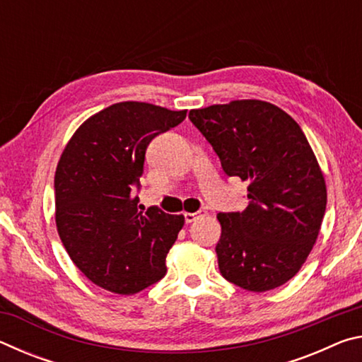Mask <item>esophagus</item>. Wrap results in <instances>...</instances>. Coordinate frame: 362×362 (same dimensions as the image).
I'll return each instance as SVG.
<instances>
[{
  "label": "esophagus",
  "mask_w": 362,
  "mask_h": 362,
  "mask_svg": "<svg viewBox=\"0 0 362 362\" xmlns=\"http://www.w3.org/2000/svg\"><path fill=\"white\" fill-rule=\"evenodd\" d=\"M206 211H198V212H187L185 214V222L187 223H192V222H194L196 218H199V217H204L206 216Z\"/></svg>",
  "instance_id": "34e87169"
}]
</instances>
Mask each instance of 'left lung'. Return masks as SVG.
<instances>
[{
    "label": "left lung",
    "mask_w": 362,
    "mask_h": 362,
    "mask_svg": "<svg viewBox=\"0 0 362 362\" xmlns=\"http://www.w3.org/2000/svg\"><path fill=\"white\" fill-rule=\"evenodd\" d=\"M193 124L212 145L226 175L247 182L243 212H222L218 269L252 292L283 286L313 249L327 192L303 131L263 100H233L192 110Z\"/></svg>",
    "instance_id": "8db88e82"
}]
</instances>
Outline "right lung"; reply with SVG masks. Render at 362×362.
I'll return each mask as SVG.
<instances>
[{
	"mask_svg": "<svg viewBox=\"0 0 362 362\" xmlns=\"http://www.w3.org/2000/svg\"><path fill=\"white\" fill-rule=\"evenodd\" d=\"M187 110L119 102L84 121L57 164L56 223L73 263L94 284L132 296L164 278L183 216L139 211L146 146Z\"/></svg>",
	"mask_w": 362,
	"mask_h": 362,
	"instance_id": "add662e5",
	"label": "right lung"
}]
</instances>
